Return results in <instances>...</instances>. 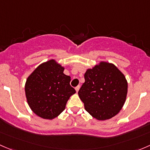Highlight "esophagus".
<instances>
[{
	"instance_id": "1",
	"label": "esophagus",
	"mask_w": 150,
	"mask_h": 150,
	"mask_svg": "<svg viewBox=\"0 0 150 150\" xmlns=\"http://www.w3.org/2000/svg\"><path fill=\"white\" fill-rule=\"evenodd\" d=\"M79 88H80V86H77L75 88V90H76V92H79Z\"/></svg>"
}]
</instances>
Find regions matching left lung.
Returning a JSON list of instances; mask_svg holds the SVG:
<instances>
[{"label":"left lung","mask_w":150,"mask_h":150,"mask_svg":"<svg viewBox=\"0 0 150 150\" xmlns=\"http://www.w3.org/2000/svg\"><path fill=\"white\" fill-rule=\"evenodd\" d=\"M78 92L84 108L98 121L116 115L126 100L128 83L124 74L111 63L100 61L84 74Z\"/></svg>","instance_id":"1"}]
</instances>
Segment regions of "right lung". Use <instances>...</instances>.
<instances>
[{"label": "right lung", "mask_w": 150, "mask_h": 150, "mask_svg": "<svg viewBox=\"0 0 150 150\" xmlns=\"http://www.w3.org/2000/svg\"><path fill=\"white\" fill-rule=\"evenodd\" d=\"M64 67L50 59L38 66L27 77L25 95L29 108L38 116L52 120L66 108L67 101L76 93L70 85L71 77Z\"/></svg>", "instance_id": "1"}]
</instances>
